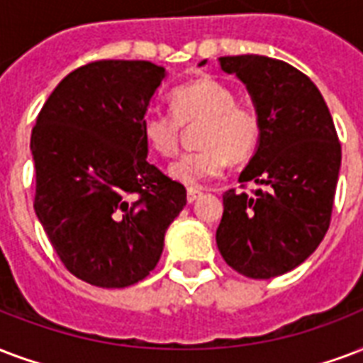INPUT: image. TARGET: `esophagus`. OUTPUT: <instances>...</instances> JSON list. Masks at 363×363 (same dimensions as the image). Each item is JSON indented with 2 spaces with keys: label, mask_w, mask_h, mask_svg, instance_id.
Returning a JSON list of instances; mask_svg holds the SVG:
<instances>
[{
  "label": "esophagus",
  "mask_w": 363,
  "mask_h": 363,
  "mask_svg": "<svg viewBox=\"0 0 363 363\" xmlns=\"http://www.w3.org/2000/svg\"><path fill=\"white\" fill-rule=\"evenodd\" d=\"M200 196H201L200 188H188V190H186V200L190 201V203L198 200Z\"/></svg>",
  "instance_id": "34e87169"
}]
</instances>
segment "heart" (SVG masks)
Wrapping results in <instances>:
<instances>
[{
	"label": "heart",
	"mask_w": 363,
	"mask_h": 363,
	"mask_svg": "<svg viewBox=\"0 0 363 363\" xmlns=\"http://www.w3.org/2000/svg\"><path fill=\"white\" fill-rule=\"evenodd\" d=\"M169 114H148L143 137L152 152L169 157L179 150L181 125L201 121V150L184 154L169 165V177L194 188L217 179L228 160L243 162L259 146L261 121L251 106L236 102L234 91L213 77H200L177 87L169 95Z\"/></svg>",
	"instance_id": "b5f03b06"
}]
</instances>
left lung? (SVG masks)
<instances>
[{"label":"left lung","mask_w":363,"mask_h":363,"mask_svg":"<svg viewBox=\"0 0 363 363\" xmlns=\"http://www.w3.org/2000/svg\"><path fill=\"white\" fill-rule=\"evenodd\" d=\"M218 62L245 85L261 121L259 146L238 181L262 188L225 192L217 247L236 272L268 280L303 264L325 236L341 145L322 93L303 72L261 55Z\"/></svg>","instance_id":"left-lung-1"}]
</instances>
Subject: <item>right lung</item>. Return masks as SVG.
Masks as SVG:
<instances>
[{"instance_id": "add662e5", "label": "right lung", "mask_w": 363, "mask_h": 363, "mask_svg": "<svg viewBox=\"0 0 363 363\" xmlns=\"http://www.w3.org/2000/svg\"><path fill=\"white\" fill-rule=\"evenodd\" d=\"M165 76L148 60L85 65L55 87L32 129L35 215L91 286L145 280L186 206V188L146 160L143 120Z\"/></svg>"}]
</instances>
